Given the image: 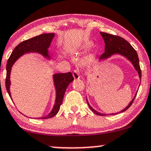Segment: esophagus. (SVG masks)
I'll return each instance as SVG.
<instances>
[{"label": "esophagus", "instance_id": "esophagus-1", "mask_svg": "<svg viewBox=\"0 0 151 151\" xmlns=\"http://www.w3.org/2000/svg\"><path fill=\"white\" fill-rule=\"evenodd\" d=\"M73 76L74 79H75V80L79 79L80 78H81V76H80L78 70H74L73 73Z\"/></svg>", "mask_w": 151, "mask_h": 151}]
</instances>
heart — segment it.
Returning a JSON list of instances; mask_svg holds the SVG:
<instances>
[{
    "label": "heart",
    "instance_id": "heart-1",
    "mask_svg": "<svg viewBox=\"0 0 151 151\" xmlns=\"http://www.w3.org/2000/svg\"><path fill=\"white\" fill-rule=\"evenodd\" d=\"M92 43L91 42H87V43H85L84 45H83V48H84V49H86V48H88V47H90V46H92ZM94 57H95L94 54H93V53L90 54V55H89L86 57V59H85V61H92V60H93V59H94Z\"/></svg>",
    "mask_w": 151,
    "mask_h": 151
}]
</instances>
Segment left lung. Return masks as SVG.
<instances>
[{"label":"left lung","instance_id":"1","mask_svg":"<svg viewBox=\"0 0 151 151\" xmlns=\"http://www.w3.org/2000/svg\"><path fill=\"white\" fill-rule=\"evenodd\" d=\"M100 34L103 38L104 42H105V52L103 55H101L99 61H105L109 58H111V57L113 55H120L122 57H124V58H126L128 61H129L131 62V64L133 65L134 68H135V70H137V73L139 74V79H140V83H141V71L140 66H139V60L138 55H137L136 50L134 49L132 46L128 42L127 40H124V38L119 37L118 36H113V35L109 34L106 33H103L100 32ZM85 78H87V77H85ZM138 92V90L136 92L135 95L134 96V98L131 100V101L129 102V104L126 106L123 110L120 111V112L115 113H109V114H106V113H99L98 111H96V110H94L93 108L91 106L90 104H89L88 101H87V102L88 104L90 109L92 110L95 114L98 115H117L118 113H122L124 111H125L126 110H127L131 106V105L132 104L134 100L137 95V93Z\"/></svg>","mask_w":151,"mask_h":151}]
</instances>
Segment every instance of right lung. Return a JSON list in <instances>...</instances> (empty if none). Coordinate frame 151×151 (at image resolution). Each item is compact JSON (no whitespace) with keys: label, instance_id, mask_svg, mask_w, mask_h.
Listing matches in <instances>:
<instances>
[{"label":"right lung","instance_id":"add662e5","mask_svg":"<svg viewBox=\"0 0 151 151\" xmlns=\"http://www.w3.org/2000/svg\"><path fill=\"white\" fill-rule=\"evenodd\" d=\"M55 37V33H43L40 36L33 37L29 40H24L21 43L18 45L14 48L11 54L10 57L7 60L6 65V80H5V87H6L7 92L11 99L12 100L10 93V73L12 66L14 63L18 60L20 57L28 53H38L41 55L42 57L46 58L47 60H50L51 57L49 54V47L51 45L52 40ZM73 81V78L71 73H55L53 75V83L55 85L56 91L55 101L54 104L52 109L45 116L41 117L40 119H47L52 118L57 113L59 112L60 109V106L63 101L65 92H66L67 87L71 82Z\"/></svg>","mask_w":151,"mask_h":151}]
</instances>
